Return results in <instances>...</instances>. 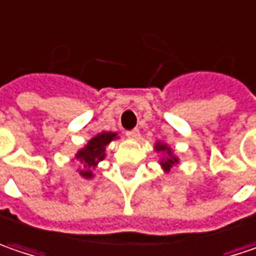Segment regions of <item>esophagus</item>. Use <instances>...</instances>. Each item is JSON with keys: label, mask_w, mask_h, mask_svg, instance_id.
Instances as JSON below:
<instances>
[{"label": "esophagus", "mask_w": 256, "mask_h": 256, "mask_svg": "<svg viewBox=\"0 0 256 256\" xmlns=\"http://www.w3.org/2000/svg\"><path fill=\"white\" fill-rule=\"evenodd\" d=\"M126 136L128 139H139L140 133H139V128H133V130H128L126 132Z\"/></svg>", "instance_id": "esophagus-1"}]
</instances>
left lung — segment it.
<instances>
[{"mask_svg":"<svg viewBox=\"0 0 256 256\" xmlns=\"http://www.w3.org/2000/svg\"><path fill=\"white\" fill-rule=\"evenodd\" d=\"M156 150H158V152H166V154H168V156H166V158L162 159L160 165L164 166L165 172H170L174 165H175V164H178V158H175V156H174L172 150H171L166 144H164V143H156Z\"/></svg>","mask_w":256,"mask_h":256,"instance_id":"left-lung-1","label":"left lung"}]
</instances>
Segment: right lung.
<instances>
[{"label":"right lung","mask_w":256,"mask_h":256,"mask_svg":"<svg viewBox=\"0 0 256 256\" xmlns=\"http://www.w3.org/2000/svg\"><path fill=\"white\" fill-rule=\"evenodd\" d=\"M116 138H117V133L102 132L96 138H92L86 143V146L76 154V159H80V162L84 164V166L86 168L85 171H80L84 178H92V171L90 168H96L98 162L106 158V154H104L106 146Z\"/></svg>","instance_id":"obj_1"}]
</instances>
